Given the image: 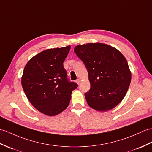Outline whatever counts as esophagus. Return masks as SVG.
<instances>
[{"mask_svg":"<svg viewBox=\"0 0 152 152\" xmlns=\"http://www.w3.org/2000/svg\"><path fill=\"white\" fill-rule=\"evenodd\" d=\"M76 82L77 84L79 85V84L80 83V79H77V80L76 81Z\"/></svg>","mask_w":152,"mask_h":152,"instance_id":"esophagus-1","label":"esophagus"}]
</instances>
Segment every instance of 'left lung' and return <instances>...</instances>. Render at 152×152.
<instances>
[{"label":"left lung","instance_id":"8db88e82","mask_svg":"<svg viewBox=\"0 0 152 152\" xmlns=\"http://www.w3.org/2000/svg\"><path fill=\"white\" fill-rule=\"evenodd\" d=\"M75 52L88 71L91 89L85 93L88 105L98 111L115 107L124 98L132 79L124 56L116 48L100 43L78 45Z\"/></svg>","mask_w":152,"mask_h":152}]
</instances>
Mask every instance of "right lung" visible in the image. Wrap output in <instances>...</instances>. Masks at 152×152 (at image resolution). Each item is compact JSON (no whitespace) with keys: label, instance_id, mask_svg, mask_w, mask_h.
<instances>
[{"label":"right lung","instance_id":"1","mask_svg":"<svg viewBox=\"0 0 152 152\" xmlns=\"http://www.w3.org/2000/svg\"><path fill=\"white\" fill-rule=\"evenodd\" d=\"M70 46L50 48L31 58L24 66L21 83L26 97L39 111L55 116L69 106L77 84L70 82L63 67Z\"/></svg>","mask_w":152,"mask_h":152}]
</instances>
